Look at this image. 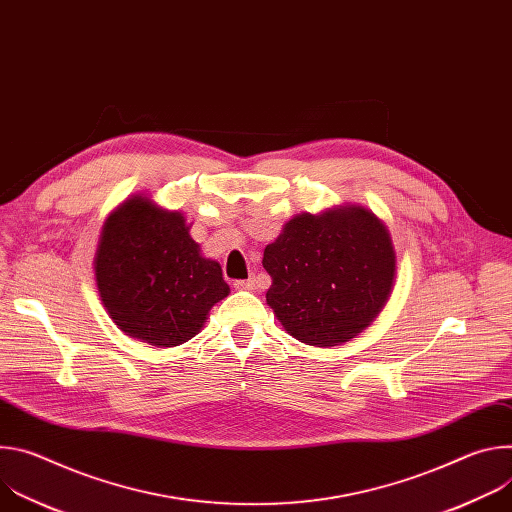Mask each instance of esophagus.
I'll list each match as a JSON object with an SVG mask.
<instances>
[{"instance_id":"obj_1","label":"esophagus","mask_w":512,"mask_h":512,"mask_svg":"<svg viewBox=\"0 0 512 512\" xmlns=\"http://www.w3.org/2000/svg\"><path fill=\"white\" fill-rule=\"evenodd\" d=\"M235 287L237 289H255L257 287V281H255V277H249V279H237L235 281Z\"/></svg>"}]
</instances>
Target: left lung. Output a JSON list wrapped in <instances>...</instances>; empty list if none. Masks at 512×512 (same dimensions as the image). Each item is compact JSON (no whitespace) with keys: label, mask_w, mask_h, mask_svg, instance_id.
I'll return each mask as SVG.
<instances>
[{"label":"left lung","mask_w":512,"mask_h":512,"mask_svg":"<svg viewBox=\"0 0 512 512\" xmlns=\"http://www.w3.org/2000/svg\"><path fill=\"white\" fill-rule=\"evenodd\" d=\"M267 304L281 326L310 346L358 336L385 308L397 257L389 229L364 206L298 214L265 247Z\"/></svg>","instance_id":"left-lung-1"}]
</instances>
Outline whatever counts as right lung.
<instances>
[{
  "label": "right lung",
  "instance_id": "add662e5",
  "mask_svg": "<svg viewBox=\"0 0 512 512\" xmlns=\"http://www.w3.org/2000/svg\"><path fill=\"white\" fill-rule=\"evenodd\" d=\"M95 279L117 328L158 348L194 338L231 291L221 265L202 257L184 214L139 194L107 216Z\"/></svg>",
  "mask_w": 512,
  "mask_h": 512
}]
</instances>
